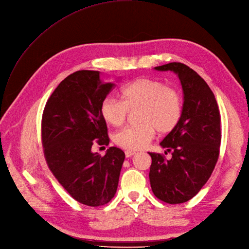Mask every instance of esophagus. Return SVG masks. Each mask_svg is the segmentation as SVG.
I'll use <instances>...</instances> for the list:
<instances>
[{"label":"esophagus","mask_w":249,"mask_h":249,"mask_svg":"<svg viewBox=\"0 0 249 249\" xmlns=\"http://www.w3.org/2000/svg\"><path fill=\"white\" fill-rule=\"evenodd\" d=\"M124 154H125V157H131V156H133L134 154H136V152H135V151H132V150H126V151L124 152Z\"/></svg>","instance_id":"obj_1"}]
</instances>
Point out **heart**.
<instances>
[{
	"label": "heart",
	"instance_id": "obj_1",
	"mask_svg": "<svg viewBox=\"0 0 249 249\" xmlns=\"http://www.w3.org/2000/svg\"><path fill=\"white\" fill-rule=\"evenodd\" d=\"M119 100L106 98L100 106L104 121L112 126L122 125L127 111L140 108V125L126 126L117 132L114 143L127 150H139L150 142L155 130L164 135L180 123L183 114V97L177 89L166 87L152 78H137L119 91Z\"/></svg>",
	"mask_w": 249,
	"mask_h": 249
}]
</instances>
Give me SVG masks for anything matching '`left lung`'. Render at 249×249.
Wrapping results in <instances>:
<instances>
[{
    "label": "left lung",
    "mask_w": 249,
    "mask_h": 249,
    "mask_svg": "<svg viewBox=\"0 0 249 249\" xmlns=\"http://www.w3.org/2000/svg\"><path fill=\"white\" fill-rule=\"evenodd\" d=\"M155 69L178 74L184 105L180 123L160 143L172 157L149 152L152 159L149 178L159 200L183 203L200 191L213 172L220 155L221 114L211 88L192 68L172 62Z\"/></svg>",
    "instance_id": "8db88e82"
}]
</instances>
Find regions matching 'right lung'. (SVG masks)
Masks as SVG:
<instances>
[{"label": "right lung", "instance_id": "right-lung-1", "mask_svg": "<svg viewBox=\"0 0 249 249\" xmlns=\"http://www.w3.org/2000/svg\"><path fill=\"white\" fill-rule=\"evenodd\" d=\"M113 88L101 82L99 71H75L55 89L43 112L42 144L50 171L73 199L88 206L112 199L124 160L116 147L104 156L92 152L93 144H109L100 106Z\"/></svg>", "mask_w": 249, "mask_h": 249}]
</instances>
